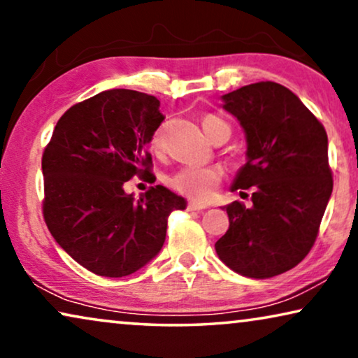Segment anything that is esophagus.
I'll list each match as a JSON object with an SVG mask.
<instances>
[{"instance_id": "esophagus-1", "label": "esophagus", "mask_w": 358, "mask_h": 358, "mask_svg": "<svg viewBox=\"0 0 358 358\" xmlns=\"http://www.w3.org/2000/svg\"><path fill=\"white\" fill-rule=\"evenodd\" d=\"M203 209H208V206L201 204V203H194V201L188 203V210H203Z\"/></svg>"}]
</instances>
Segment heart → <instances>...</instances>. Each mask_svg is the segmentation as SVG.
Wrapping results in <instances>:
<instances>
[{"mask_svg":"<svg viewBox=\"0 0 358 358\" xmlns=\"http://www.w3.org/2000/svg\"><path fill=\"white\" fill-rule=\"evenodd\" d=\"M201 124H203L204 133L209 136V139H213L219 131H227L230 134L229 124L215 115H206ZM160 143H162V129H155L152 138H150V145L154 149H159ZM220 178H222V172L217 167L185 165L169 178V185L189 199L209 201L217 189Z\"/></svg>","mask_w":358,"mask_h":358,"instance_id":"1","label":"heart"}]
</instances>
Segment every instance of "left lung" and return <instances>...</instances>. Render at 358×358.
<instances>
[{
    "label": "left lung",
    "mask_w": 358,
    "mask_h": 358,
    "mask_svg": "<svg viewBox=\"0 0 358 358\" xmlns=\"http://www.w3.org/2000/svg\"><path fill=\"white\" fill-rule=\"evenodd\" d=\"M245 129L246 164L231 191L248 189L253 206H225L229 230L219 258L246 278L268 279L295 268L315 245L332 193L328 134L284 85L261 80L222 95Z\"/></svg>",
    "instance_id": "obj_1"
}]
</instances>
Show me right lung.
<instances>
[{
  "mask_svg": "<svg viewBox=\"0 0 358 358\" xmlns=\"http://www.w3.org/2000/svg\"><path fill=\"white\" fill-rule=\"evenodd\" d=\"M160 102L112 89L66 110L42 155L45 224L57 243L90 273L123 278L159 253L172 210L186 201L162 185L134 199L124 183L150 175L145 150L164 122Z\"/></svg>",
  "mask_w": 358,
  "mask_h": 358,
  "instance_id": "right-lung-1",
  "label": "right lung"
}]
</instances>
